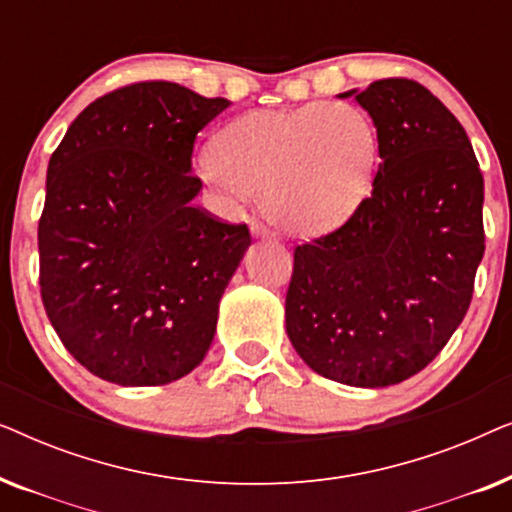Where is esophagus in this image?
Segmentation results:
<instances>
[{"label": "esophagus", "mask_w": 512, "mask_h": 512, "mask_svg": "<svg viewBox=\"0 0 512 512\" xmlns=\"http://www.w3.org/2000/svg\"><path fill=\"white\" fill-rule=\"evenodd\" d=\"M251 230H254V235L268 237V240H272V237H275V235H272V233H270V230H268V228H265V226H263V223H254V226H251Z\"/></svg>", "instance_id": "esophagus-1"}]
</instances>
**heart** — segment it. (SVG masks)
Wrapping results in <instances>:
<instances>
[{"label": "heart", "instance_id": "obj_1", "mask_svg": "<svg viewBox=\"0 0 512 512\" xmlns=\"http://www.w3.org/2000/svg\"><path fill=\"white\" fill-rule=\"evenodd\" d=\"M375 156L377 132L359 107L314 102L228 123L202 174L221 191L263 195L265 214L286 233L314 235L354 212Z\"/></svg>", "mask_w": 512, "mask_h": 512}]
</instances>
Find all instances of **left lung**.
<instances>
[{"label":"left lung","instance_id":"left-lung-1","mask_svg":"<svg viewBox=\"0 0 512 512\" xmlns=\"http://www.w3.org/2000/svg\"><path fill=\"white\" fill-rule=\"evenodd\" d=\"M356 95L377 128L373 191L331 233L293 249L286 333L314 373L389 387L464 321L485 254V179L466 130L431 90L380 79Z\"/></svg>","mask_w":512,"mask_h":512}]
</instances>
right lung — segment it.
I'll return each instance as SVG.
<instances>
[{
  "instance_id": "add662e5",
  "label": "right lung",
  "mask_w": 512,
  "mask_h": 512,
  "mask_svg": "<svg viewBox=\"0 0 512 512\" xmlns=\"http://www.w3.org/2000/svg\"><path fill=\"white\" fill-rule=\"evenodd\" d=\"M172 81L97 97L53 151L39 219V286L67 352L102 380L160 387L214 340L247 223L193 205L198 132L228 107Z\"/></svg>"
}]
</instances>
